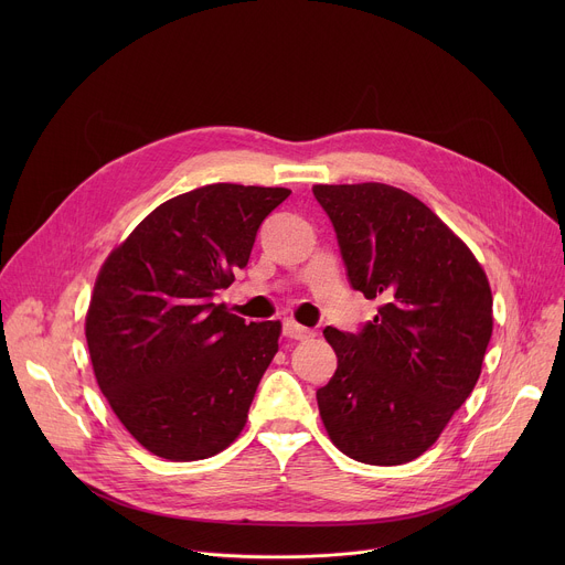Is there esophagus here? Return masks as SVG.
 Returning a JSON list of instances; mask_svg holds the SVG:
<instances>
[{"mask_svg":"<svg viewBox=\"0 0 565 565\" xmlns=\"http://www.w3.org/2000/svg\"><path fill=\"white\" fill-rule=\"evenodd\" d=\"M284 335L290 340H310L315 333L301 324H297L295 319H284Z\"/></svg>","mask_w":565,"mask_h":565,"instance_id":"esophagus-1","label":"esophagus"}]
</instances>
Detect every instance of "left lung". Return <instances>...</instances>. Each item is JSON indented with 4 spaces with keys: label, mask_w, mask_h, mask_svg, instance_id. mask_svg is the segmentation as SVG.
<instances>
[{
    "label": "left lung",
    "mask_w": 565,
    "mask_h": 565,
    "mask_svg": "<svg viewBox=\"0 0 565 565\" xmlns=\"http://www.w3.org/2000/svg\"><path fill=\"white\" fill-rule=\"evenodd\" d=\"M347 277L377 315L324 329L338 371L317 388L333 445L366 465L425 454L473 391L492 338V290L462 241L416 196L384 183L315 185Z\"/></svg>",
    "instance_id": "obj_1"
}]
</instances>
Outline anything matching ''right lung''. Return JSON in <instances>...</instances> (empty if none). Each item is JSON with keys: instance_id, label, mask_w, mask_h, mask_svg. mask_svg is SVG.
<instances>
[{"instance_id": "add662e5", "label": "right lung", "mask_w": 565, "mask_h": 565, "mask_svg": "<svg viewBox=\"0 0 565 565\" xmlns=\"http://www.w3.org/2000/svg\"><path fill=\"white\" fill-rule=\"evenodd\" d=\"M288 194L196 188L158 205L105 262L87 312L89 355L114 414L153 456L210 458L244 429L281 324H246L212 299L248 266L259 225Z\"/></svg>"}]
</instances>
